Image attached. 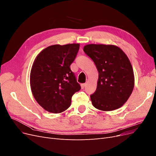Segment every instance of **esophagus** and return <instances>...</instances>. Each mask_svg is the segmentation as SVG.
Instances as JSON below:
<instances>
[{
    "mask_svg": "<svg viewBox=\"0 0 156 156\" xmlns=\"http://www.w3.org/2000/svg\"><path fill=\"white\" fill-rule=\"evenodd\" d=\"M87 85V83H84V84H81V88H84Z\"/></svg>",
    "mask_w": 156,
    "mask_h": 156,
    "instance_id": "34e87169",
    "label": "esophagus"
}]
</instances>
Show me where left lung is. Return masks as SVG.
I'll return each instance as SVG.
<instances>
[{"label":"left lung","mask_w":156,"mask_h":156,"mask_svg":"<svg viewBox=\"0 0 156 156\" xmlns=\"http://www.w3.org/2000/svg\"><path fill=\"white\" fill-rule=\"evenodd\" d=\"M83 51L94 61L99 72L96 90L90 95L93 106L103 111L119 108L134 88L133 69L128 57L114 45L88 44Z\"/></svg>","instance_id":"left-lung-1"}]
</instances>
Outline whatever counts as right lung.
<instances>
[{"label":"right lung","instance_id":"right-lung-1","mask_svg":"<svg viewBox=\"0 0 156 156\" xmlns=\"http://www.w3.org/2000/svg\"><path fill=\"white\" fill-rule=\"evenodd\" d=\"M79 44L53 45L37 55L30 71L33 96L47 111L60 113L71 105L73 94L80 90L70 65L76 57Z\"/></svg>","mask_w":156,"mask_h":156}]
</instances>
